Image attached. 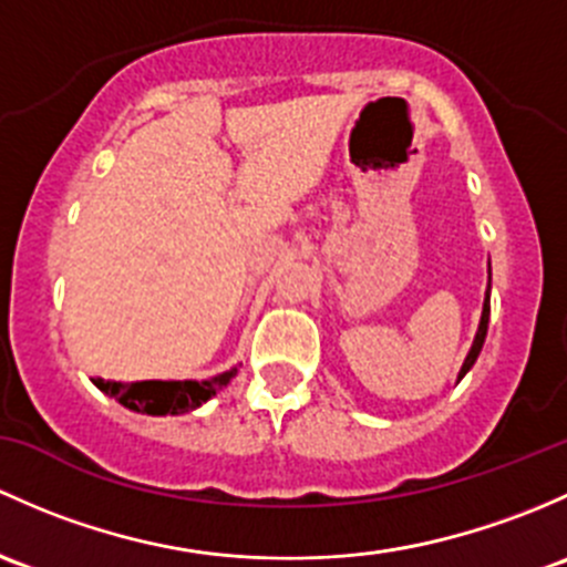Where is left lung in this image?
<instances>
[{
	"instance_id": "left-lung-1",
	"label": "left lung",
	"mask_w": 567,
	"mask_h": 567,
	"mask_svg": "<svg viewBox=\"0 0 567 567\" xmlns=\"http://www.w3.org/2000/svg\"><path fill=\"white\" fill-rule=\"evenodd\" d=\"M488 291H492V270H488V289H486V297H483V313H481V324H477V332H475V341H472L470 352H466L464 358V365H461L458 371V382L466 377V371L475 365L477 354H481L483 349V341H486V332H488V313H492V297H488Z\"/></svg>"
}]
</instances>
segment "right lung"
Returning a JSON list of instances; mask_svg holds the SVG:
<instances>
[{
    "label": "right lung",
    "mask_w": 567,
    "mask_h": 567,
    "mask_svg": "<svg viewBox=\"0 0 567 567\" xmlns=\"http://www.w3.org/2000/svg\"><path fill=\"white\" fill-rule=\"evenodd\" d=\"M237 377L235 369L218 373L209 379H144V382H114V379L95 377L92 384L111 399L120 401L125 410L142 412V414H183L194 412L202 404H207L218 390H224Z\"/></svg>",
    "instance_id": "right-lung-1"
}]
</instances>
